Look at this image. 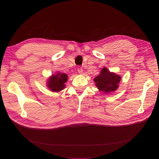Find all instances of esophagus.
<instances>
[{
  "label": "esophagus",
  "mask_w": 159,
  "mask_h": 159,
  "mask_svg": "<svg viewBox=\"0 0 159 159\" xmlns=\"http://www.w3.org/2000/svg\"><path fill=\"white\" fill-rule=\"evenodd\" d=\"M78 72L80 74H82V72H83V69L81 68H78Z\"/></svg>",
  "instance_id": "34e87169"
}]
</instances>
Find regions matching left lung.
Listing matches in <instances>:
<instances>
[{"mask_svg":"<svg viewBox=\"0 0 159 159\" xmlns=\"http://www.w3.org/2000/svg\"><path fill=\"white\" fill-rule=\"evenodd\" d=\"M120 81V75L109 71L106 68H103L100 74L94 79L98 89L105 93L113 92L116 90L119 87Z\"/></svg>","mask_w":159,"mask_h":159,"instance_id":"1","label":"left lung"}]
</instances>
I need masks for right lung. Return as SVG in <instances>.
I'll use <instances>...</instances> for the list:
<instances>
[{
  "label": "right lung",
  "instance_id": "1",
  "mask_svg": "<svg viewBox=\"0 0 159 159\" xmlns=\"http://www.w3.org/2000/svg\"><path fill=\"white\" fill-rule=\"evenodd\" d=\"M68 75L57 72L50 77L47 82V86L52 91L59 92L65 88V83L68 81Z\"/></svg>",
  "mask_w": 159,
  "mask_h": 159
}]
</instances>
